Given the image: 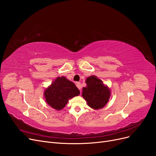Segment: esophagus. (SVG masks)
Segmentation results:
<instances>
[{
	"label": "esophagus",
	"instance_id": "34e87169",
	"mask_svg": "<svg viewBox=\"0 0 156 156\" xmlns=\"http://www.w3.org/2000/svg\"><path fill=\"white\" fill-rule=\"evenodd\" d=\"M76 86H77V87L79 88V90L80 91H81V85H80V83L77 82L76 83Z\"/></svg>",
	"mask_w": 156,
	"mask_h": 156
}]
</instances>
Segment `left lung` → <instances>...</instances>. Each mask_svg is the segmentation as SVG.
Returning <instances> with one entry per match:
<instances>
[{
    "label": "left lung",
    "mask_w": 156,
    "mask_h": 156,
    "mask_svg": "<svg viewBox=\"0 0 156 156\" xmlns=\"http://www.w3.org/2000/svg\"><path fill=\"white\" fill-rule=\"evenodd\" d=\"M87 87L83 88L82 96L91 108L98 110L106 105L110 98V88L95 76L86 80Z\"/></svg>",
    "instance_id": "left-lung-1"
}]
</instances>
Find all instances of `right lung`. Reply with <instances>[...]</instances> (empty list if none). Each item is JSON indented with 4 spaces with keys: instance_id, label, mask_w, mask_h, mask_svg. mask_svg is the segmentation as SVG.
<instances>
[{
    "instance_id": "add662e5",
    "label": "right lung",
    "mask_w": 156,
    "mask_h": 156,
    "mask_svg": "<svg viewBox=\"0 0 156 156\" xmlns=\"http://www.w3.org/2000/svg\"><path fill=\"white\" fill-rule=\"evenodd\" d=\"M79 94L76 86L65 77H58L44 92L46 103L57 110H62L69 99Z\"/></svg>"
}]
</instances>
